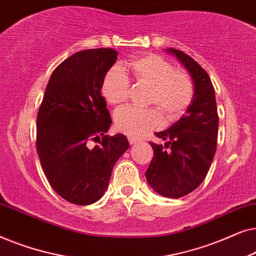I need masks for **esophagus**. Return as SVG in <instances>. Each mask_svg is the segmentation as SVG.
Returning <instances> with one entry per match:
<instances>
[{
	"label": "esophagus",
	"mask_w": 256,
	"mask_h": 256,
	"mask_svg": "<svg viewBox=\"0 0 256 256\" xmlns=\"http://www.w3.org/2000/svg\"><path fill=\"white\" fill-rule=\"evenodd\" d=\"M128 141H129V143H130V144H136V143L140 142V140L138 138H134V136H129Z\"/></svg>",
	"instance_id": "obj_1"
}]
</instances>
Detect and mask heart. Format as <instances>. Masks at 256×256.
Instances as JSON below:
<instances>
[{
    "mask_svg": "<svg viewBox=\"0 0 256 256\" xmlns=\"http://www.w3.org/2000/svg\"><path fill=\"white\" fill-rule=\"evenodd\" d=\"M135 80L150 87L148 104L158 109L166 120H176L188 110L194 99V82L188 73L174 70L166 59L156 54H146L132 59L126 65ZM129 78L118 66H114L104 76L101 93L112 106L124 104L129 94ZM118 132L132 136H141L160 124V115L154 108L140 110L126 107L114 116Z\"/></svg>",
    "mask_w": 256,
    "mask_h": 256,
    "instance_id": "heart-1",
    "label": "heart"
}]
</instances>
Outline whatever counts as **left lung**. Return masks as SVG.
I'll use <instances>...</instances> for the list:
<instances>
[{
    "instance_id": "left-lung-1",
    "label": "left lung",
    "mask_w": 256,
    "mask_h": 256,
    "mask_svg": "<svg viewBox=\"0 0 256 256\" xmlns=\"http://www.w3.org/2000/svg\"><path fill=\"white\" fill-rule=\"evenodd\" d=\"M190 73L194 93L182 118L164 132H155L164 144L150 142L154 157L146 172L148 184L157 194L180 198L204 180L214 157L219 116L212 82L204 68L190 56L166 48Z\"/></svg>"
}]
</instances>
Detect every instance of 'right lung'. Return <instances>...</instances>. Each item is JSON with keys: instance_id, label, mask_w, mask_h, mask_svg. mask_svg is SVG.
I'll use <instances>...</instances> for the list:
<instances>
[{"instance_id": "add662e5", "label": "right lung", "mask_w": 256, "mask_h": 256, "mask_svg": "<svg viewBox=\"0 0 256 256\" xmlns=\"http://www.w3.org/2000/svg\"><path fill=\"white\" fill-rule=\"evenodd\" d=\"M118 59L114 48L72 54L52 72L37 115V152L51 188L72 204L99 200L116 160L129 148L112 124L101 86ZM90 140L99 145L90 147Z\"/></svg>"}]
</instances>
